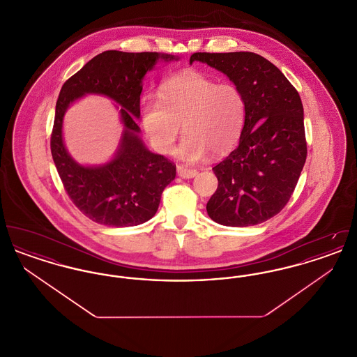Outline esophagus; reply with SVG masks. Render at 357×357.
<instances>
[{
	"label": "esophagus",
	"mask_w": 357,
	"mask_h": 357,
	"mask_svg": "<svg viewBox=\"0 0 357 357\" xmlns=\"http://www.w3.org/2000/svg\"><path fill=\"white\" fill-rule=\"evenodd\" d=\"M176 172L182 178H194L198 174V171L195 170V169H190V167L182 166V165L176 167Z\"/></svg>",
	"instance_id": "1"
}]
</instances>
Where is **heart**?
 <instances>
[{
  "label": "heart",
  "mask_w": 357,
  "mask_h": 357,
  "mask_svg": "<svg viewBox=\"0 0 357 357\" xmlns=\"http://www.w3.org/2000/svg\"><path fill=\"white\" fill-rule=\"evenodd\" d=\"M246 114L242 91L233 83H218L199 72L176 75L160 86L159 96L147 95L140 105L142 127L151 146L170 153L183 127L176 155L198 162L208 151L227 153L237 144Z\"/></svg>",
  "instance_id": "b5f03b06"
}]
</instances>
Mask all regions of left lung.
Returning a JSON list of instances; mask_svg holds the SVG:
<instances>
[{
    "mask_svg": "<svg viewBox=\"0 0 357 357\" xmlns=\"http://www.w3.org/2000/svg\"><path fill=\"white\" fill-rule=\"evenodd\" d=\"M192 61L221 70L246 102L237 149L213 167L218 187L207 214L233 227L268 221L288 204L305 165L301 98L280 69L253 52H197Z\"/></svg>",
    "mask_w": 357,
    "mask_h": 357,
    "instance_id": "obj_1",
    "label": "left lung"
}]
</instances>
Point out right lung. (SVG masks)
<instances>
[{
	"label": "right lung",
	"mask_w": 357,
	"mask_h": 357,
	"mask_svg": "<svg viewBox=\"0 0 357 357\" xmlns=\"http://www.w3.org/2000/svg\"><path fill=\"white\" fill-rule=\"evenodd\" d=\"M159 59L175 57L158 52H102L61 86L52 130V158L70 201L96 223L126 227L151 220L165 187L175 178L176 166L144 147L135 121L140 116L142 80ZM85 93L105 94L122 105L125 132L120 151L100 168L80 167L62 143L63 114L70 102Z\"/></svg>",
	"instance_id": "add662e5"
}]
</instances>
